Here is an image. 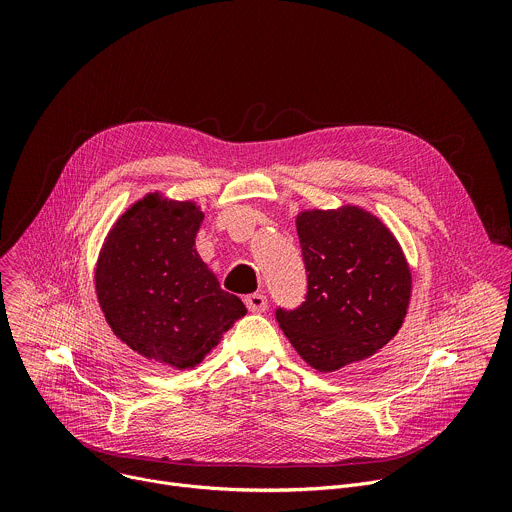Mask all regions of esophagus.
<instances>
[{
    "mask_svg": "<svg viewBox=\"0 0 512 512\" xmlns=\"http://www.w3.org/2000/svg\"><path fill=\"white\" fill-rule=\"evenodd\" d=\"M245 304L249 308V312L253 314H261L267 310V298L263 294H251L245 298Z\"/></svg>",
    "mask_w": 512,
    "mask_h": 512,
    "instance_id": "1",
    "label": "esophagus"
}]
</instances>
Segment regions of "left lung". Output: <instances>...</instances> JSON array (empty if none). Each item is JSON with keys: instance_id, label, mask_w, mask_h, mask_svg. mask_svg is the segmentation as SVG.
Segmentation results:
<instances>
[{"instance_id": "left-lung-1", "label": "left lung", "mask_w": 512, "mask_h": 512, "mask_svg": "<svg viewBox=\"0 0 512 512\" xmlns=\"http://www.w3.org/2000/svg\"><path fill=\"white\" fill-rule=\"evenodd\" d=\"M308 271L306 302L277 310L279 328L318 373L377 354L405 322L413 277L391 229L354 204L296 216Z\"/></svg>"}]
</instances>
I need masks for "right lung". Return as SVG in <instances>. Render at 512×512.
<instances>
[{"label": "right lung", "mask_w": 512, "mask_h": 512, "mask_svg": "<svg viewBox=\"0 0 512 512\" xmlns=\"http://www.w3.org/2000/svg\"><path fill=\"white\" fill-rule=\"evenodd\" d=\"M202 218L194 200L145 194L113 223L95 267L97 300L113 334L178 371L194 369L247 314L196 251Z\"/></svg>", "instance_id": "1"}]
</instances>
